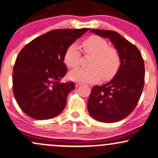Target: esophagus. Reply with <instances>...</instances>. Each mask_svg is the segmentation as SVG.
Instances as JSON below:
<instances>
[{"instance_id": "34e87169", "label": "esophagus", "mask_w": 158, "mask_h": 158, "mask_svg": "<svg viewBox=\"0 0 158 158\" xmlns=\"http://www.w3.org/2000/svg\"><path fill=\"white\" fill-rule=\"evenodd\" d=\"M81 85V83H79V82H77L76 83V87H79V86Z\"/></svg>"}]
</instances>
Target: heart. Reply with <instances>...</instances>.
I'll use <instances>...</instances> for the list:
<instances>
[{"mask_svg": "<svg viewBox=\"0 0 158 158\" xmlns=\"http://www.w3.org/2000/svg\"><path fill=\"white\" fill-rule=\"evenodd\" d=\"M85 54L93 55L89 68L78 69L69 73V79L74 81L92 84L99 81L110 80L118 72L121 57L116 48L110 47L103 38L92 35L82 44ZM81 52L76 44L69 46L64 55V62L68 67L75 69L79 66Z\"/></svg>", "mask_w": 158, "mask_h": 158, "instance_id": "obj_1", "label": "heart"}]
</instances>
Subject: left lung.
I'll return each instance as SVG.
<instances>
[{
  "mask_svg": "<svg viewBox=\"0 0 158 158\" xmlns=\"http://www.w3.org/2000/svg\"><path fill=\"white\" fill-rule=\"evenodd\" d=\"M98 35L109 39L121 57L118 72L110 81L93 87L87 109L93 119L111 123L127 117L140 99L144 83V62L140 51L115 31L93 29Z\"/></svg>",
  "mask_w": 158,
  "mask_h": 158,
  "instance_id": "left-lung-1",
  "label": "left lung"
}]
</instances>
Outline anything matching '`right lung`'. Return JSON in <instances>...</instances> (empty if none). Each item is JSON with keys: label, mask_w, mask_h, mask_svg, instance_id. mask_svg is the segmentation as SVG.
Returning a JSON list of instances; mask_svg holds the SVG:
<instances>
[{"label": "right lung", "mask_w": 158, "mask_h": 158, "mask_svg": "<svg viewBox=\"0 0 158 158\" xmlns=\"http://www.w3.org/2000/svg\"><path fill=\"white\" fill-rule=\"evenodd\" d=\"M89 28L49 31L25 46L13 69V93L20 109L33 119L57 117L66 105L73 82L61 83L67 73V49Z\"/></svg>", "instance_id": "obj_1"}]
</instances>
